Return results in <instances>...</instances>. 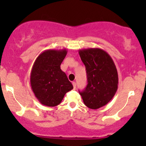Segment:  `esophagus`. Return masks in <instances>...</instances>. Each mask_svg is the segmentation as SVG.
Here are the masks:
<instances>
[{"label": "esophagus", "mask_w": 146, "mask_h": 146, "mask_svg": "<svg viewBox=\"0 0 146 146\" xmlns=\"http://www.w3.org/2000/svg\"><path fill=\"white\" fill-rule=\"evenodd\" d=\"M72 84H73V88H74V90H75L76 88V82H72Z\"/></svg>", "instance_id": "34e87169"}]
</instances>
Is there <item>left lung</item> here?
Returning a JSON list of instances; mask_svg holds the SVG:
<instances>
[{
  "instance_id": "obj_1",
  "label": "left lung",
  "mask_w": 146,
  "mask_h": 146,
  "mask_svg": "<svg viewBox=\"0 0 146 146\" xmlns=\"http://www.w3.org/2000/svg\"><path fill=\"white\" fill-rule=\"evenodd\" d=\"M78 53L88 78V85L79 92L88 108L97 110L111 100L118 89L117 68L111 57L101 48H84Z\"/></svg>"
}]
</instances>
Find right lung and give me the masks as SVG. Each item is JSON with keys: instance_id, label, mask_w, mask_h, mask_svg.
<instances>
[{"instance_id": "obj_1", "label": "right lung", "mask_w": 146, "mask_h": 146, "mask_svg": "<svg viewBox=\"0 0 146 146\" xmlns=\"http://www.w3.org/2000/svg\"><path fill=\"white\" fill-rule=\"evenodd\" d=\"M67 54L66 48L48 49L36 58L30 75V84L36 99L47 107H55L73 88L61 64Z\"/></svg>"}]
</instances>
